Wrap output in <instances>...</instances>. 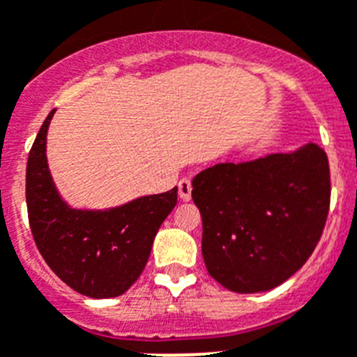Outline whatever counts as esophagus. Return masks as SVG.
I'll return each mask as SVG.
<instances>
[{"mask_svg": "<svg viewBox=\"0 0 357 357\" xmlns=\"http://www.w3.org/2000/svg\"><path fill=\"white\" fill-rule=\"evenodd\" d=\"M191 181L190 178H182L181 182H178V197H181L182 200H190L191 199Z\"/></svg>", "mask_w": 357, "mask_h": 357, "instance_id": "1", "label": "esophagus"}]
</instances>
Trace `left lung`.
<instances>
[{
  "mask_svg": "<svg viewBox=\"0 0 357 357\" xmlns=\"http://www.w3.org/2000/svg\"><path fill=\"white\" fill-rule=\"evenodd\" d=\"M208 273L238 294L279 287L308 261L331 210L325 149L308 144L252 162L215 164L193 178Z\"/></svg>",
  "mask_w": 357,
  "mask_h": 357,
  "instance_id": "left-lung-1",
  "label": "left lung"
}]
</instances>
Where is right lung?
Masks as SVG:
<instances>
[{"label": "right lung", "mask_w": 357, "mask_h": 357, "mask_svg": "<svg viewBox=\"0 0 357 357\" xmlns=\"http://www.w3.org/2000/svg\"><path fill=\"white\" fill-rule=\"evenodd\" d=\"M54 109L26 160V211L32 237L52 272L67 287L94 299L122 296L140 278L153 238L176 204V185L109 211L70 210L47 167L45 140Z\"/></svg>", "instance_id": "right-lung-1"}]
</instances>
